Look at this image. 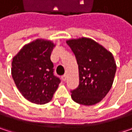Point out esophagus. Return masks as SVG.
Segmentation results:
<instances>
[{"instance_id":"obj_1","label":"esophagus","mask_w":132,"mask_h":132,"mask_svg":"<svg viewBox=\"0 0 132 132\" xmlns=\"http://www.w3.org/2000/svg\"><path fill=\"white\" fill-rule=\"evenodd\" d=\"M62 79H63V81H64V82H65L66 79H67V76H66V75H64V76L62 77Z\"/></svg>"}]
</instances>
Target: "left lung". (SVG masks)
Instances as JSON below:
<instances>
[{
	"mask_svg": "<svg viewBox=\"0 0 132 132\" xmlns=\"http://www.w3.org/2000/svg\"><path fill=\"white\" fill-rule=\"evenodd\" d=\"M74 53L79 66V85L72 91L76 103L94 105L100 102L111 89L116 72L112 53L88 37L66 40Z\"/></svg>",
	"mask_w": 132,
	"mask_h": 132,
	"instance_id": "8db88e82",
	"label": "left lung"
}]
</instances>
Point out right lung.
Here are the masks:
<instances>
[{"mask_svg":"<svg viewBox=\"0 0 132 132\" xmlns=\"http://www.w3.org/2000/svg\"><path fill=\"white\" fill-rule=\"evenodd\" d=\"M55 46L52 40L37 39L25 44L13 56V81L21 95L32 103L50 102L60 82L53 75V64L50 60Z\"/></svg>","mask_w":132,"mask_h":132,"instance_id":"1","label":"right lung"}]
</instances>
